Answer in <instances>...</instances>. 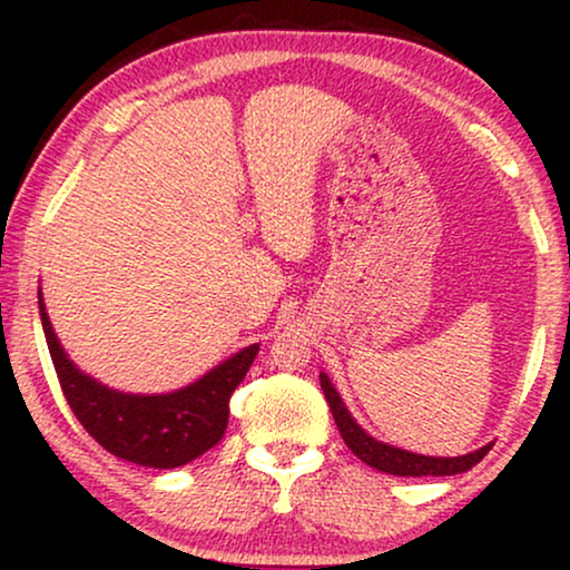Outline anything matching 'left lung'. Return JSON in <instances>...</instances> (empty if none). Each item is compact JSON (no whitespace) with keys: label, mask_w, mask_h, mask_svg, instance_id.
<instances>
[{"label":"left lung","mask_w":570,"mask_h":570,"mask_svg":"<svg viewBox=\"0 0 570 570\" xmlns=\"http://www.w3.org/2000/svg\"><path fill=\"white\" fill-rule=\"evenodd\" d=\"M318 379H322L324 396L326 402H330V410L334 415V423L340 428L342 441L347 443V449L353 451L357 459H363V462L373 466V470H381L386 474H400V478H425V474L446 478V474H459V472L472 470V466L482 462L490 451V443H488V446H482L480 451H472V454H464V456H423V454H412V451H404V449L386 446V443L371 439V435L355 423L345 404H342L337 389L330 384V376L322 373Z\"/></svg>","instance_id":"obj_1"}]
</instances>
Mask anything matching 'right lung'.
I'll use <instances>...</instances> for the list:
<instances>
[{
	"label": "right lung",
	"instance_id": "right-lung-1",
	"mask_svg": "<svg viewBox=\"0 0 570 570\" xmlns=\"http://www.w3.org/2000/svg\"><path fill=\"white\" fill-rule=\"evenodd\" d=\"M38 308L67 404L85 431L114 456L155 470H174L202 456L223 439L228 428L230 396L244 381L259 345L244 347L230 361L202 376L197 384L178 389L174 394H124L75 368L51 330L41 293Z\"/></svg>",
	"mask_w": 570,
	"mask_h": 570
}]
</instances>
